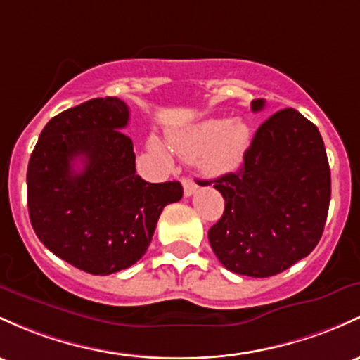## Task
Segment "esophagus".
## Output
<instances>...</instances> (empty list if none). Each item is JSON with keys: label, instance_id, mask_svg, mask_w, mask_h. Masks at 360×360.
Instances as JSON below:
<instances>
[{"label": "esophagus", "instance_id": "34e87169", "mask_svg": "<svg viewBox=\"0 0 360 360\" xmlns=\"http://www.w3.org/2000/svg\"><path fill=\"white\" fill-rule=\"evenodd\" d=\"M183 189H184V196H191L195 195V191L198 189L195 181H191L189 177H183Z\"/></svg>", "mask_w": 360, "mask_h": 360}]
</instances>
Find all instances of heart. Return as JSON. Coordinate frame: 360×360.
I'll list each match as a JSON object with an SVG mask.
<instances>
[{
  "instance_id": "obj_1",
  "label": "heart",
  "mask_w": 360,
  "mask_h": 360,
  "mask_svg": "<svg viewBox=\"0 0 360 360\" xmlns=\"http://www.w3.org/2000/svg\"><path fill=\"white\" fill-rule=\"evenodd\" d=\"M169 143L181 155L195 157L196 167L205 176H222L243 162L251 143V131L240 120L213 117L171 133ZM148 147L157 155L165 157V148L155 138L148 141Z\"/></svg>"
}]
</instances>
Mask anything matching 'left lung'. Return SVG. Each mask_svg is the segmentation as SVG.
Listing matches in <instances>:
<instances>
[{
	"mask_svg": "<svg viewBox=\"0 0 360 360\" xmlns=\"http://www.w3.org/2000/svg\"><path fill=\"white\" fill-rule=\"evenodd\" d=\"M263 108L262 98L251 102L255 112ZM212 183L225 208L208 240L227 270L255 278L282 274L321 239L331 196L330 165L318 128L295 109L268 117L256 129L239 171Z\"/></svg>",
	"mask_w": 360,
	"mask_h": 360,
	"instance_id": "left-lung-1",
	"label": "left lung"
}]
</instances>
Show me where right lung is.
<instances>
[{"mask_svg": "<svg viewBox=\"0 0 360 360\" xmlns=\"http://www.w3.org/2000/svg\"><path fill=\"white\" fill-rule=\"evenodd\" d=\"M129 108L92 98L46 124L27 169V205L39 240L92 275L135 264L165 205L183 198L179 181L147 183L136 174ZM80 161L82 167L75 169Z\"/></svg>", "mask_w": 360, "mask_h": 360, "instance_id": "add662e5", "label": "right lung"}]
</instances>
